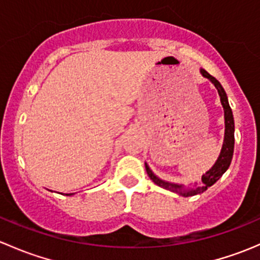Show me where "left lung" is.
<instances>
[{
    "label": "left lung",
    "mask_w": 260,
    "mask_h": 260,
    "mask_svg": "<svg viewBox=\"0 0 260 260\" xmlns=\"http://www.w3.org/2000/svg\"><path fill=\"white\" fill-rule=\"evenodd\" d=\"M200 73L203 74V77L208 78L215 85V88L217 89V93L220 95V102L222 104V108H224V118H225V136H224V143H222L221 152H220V156L217 157L216 162H215L214 166L206 172L205 175H203L201 177V185L196 186L193 188H185L182 185H177V183L167 182L156 176L153 172L151 171V169L148 167V165L146 164V171L148 174L149 179L153 181L156 185L161 186V187L166 188V190L172 191V192H177L181 196H188L198 195V193H203L204 191L208 190V187L214 185L220 177L224 175V172L229 169L230 164H232L233 153H234V117H233L232 108L229 106V102H228L226 93H225L224 88L221 86V84L215 79L212 75L209 74L206 70L200 69Z\"/></svg>",
    "instance_id": "left-lung-1"
}]
</instances>
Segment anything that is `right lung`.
Here are the masks:
<instances>
[{"label": "right lung", "instance_id": "1", "mask_svg": "<svg viewBox=\"0 0 260 260\" xmlns=\"http://www.w3.org/2000/svg\"><path fill=\"white\" fill-rule=\"evenodd\" d=\"M67 195H68V193H67ZM69 195H73V193H69Z\"/></svg>", "mask_w": 260, "mask_h": 260}]
</instances>
